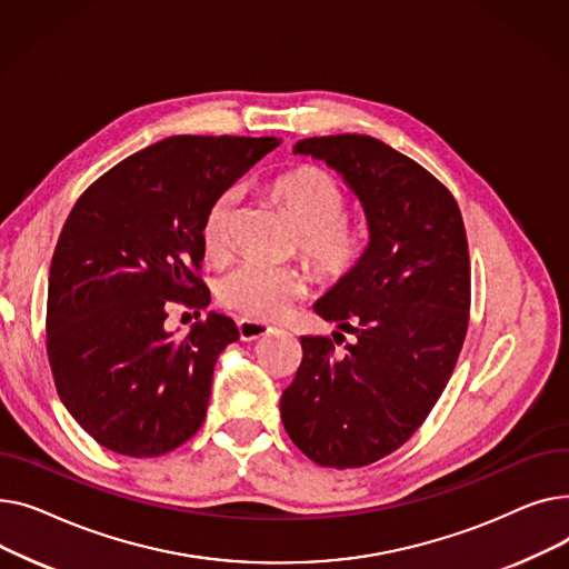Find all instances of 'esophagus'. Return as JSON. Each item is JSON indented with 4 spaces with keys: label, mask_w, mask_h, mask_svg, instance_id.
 <instances>
[{
    "label": "esophagus",
    "mask_w": 569,
    "mask_h": 569,
    "mask_svg": "<svg viewBox=\"0 0 569 569\" xmlns=\"http://www.w3.org/2000/svg\"><path fill=\"white\" fill-rule=\"evenodd\" d=\"M237 330H239V339L242 341H256V339H262L272 332V327H269L267 322L253 320V318H239Z\"/></svg>",
    "instance_id": "1"
}]
</instances>
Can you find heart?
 Instances as JSON below:
<instances>
[{
  "instance_id": "heart-1",
  "label": "heart",
  "mask_w": 569,
  "mask_h": 569,
  "mask_svg": "<svg viewBox=\"0 0 569 569\" xmlns=\"http://www.w3.org/2000/svg\"><path fill=\"white\" fill-rule=\"evenodd\" d=\"M274 198L302 230V251L318 272L332 279L350 274L360 264L369 232L360 221L341 217L346 193L337 179L316 166H300L279 174L272 182ZM237 191L228 189L209 204L202 221V249L212 260L230 251V219ZM307 295L300 272L264 262H242L219 283L223 307L256 318H283L297 300Z\"/></svg>"
}]
</instances>
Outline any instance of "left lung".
<instances>
[{"instance_id": "8db88e82", "label": "left lung", "mask_w": 569, "mask_h": 569, "mask_svg": "<svg viewBox=\"0 0 569 569\" xmlns=\"http://www.w3.org/2000/svg\"><path fill=\"white\" fill-rule=\"evenodd\" d=\"M295 154L346 179L365 207L369 247L313 305L353 343L335 353L332 339L302 337L281 420L318 466L362 468L422 427L455 371L470 311L466 228L429 170L371 136L307 138Z\"/></svg>"}]
</instances>
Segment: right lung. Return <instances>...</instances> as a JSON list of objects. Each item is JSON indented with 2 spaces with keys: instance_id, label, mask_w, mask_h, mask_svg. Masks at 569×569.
<instances>
[{
  "instance_id": "add662e5",
  "label": "right lung",
  "mask_w": 569,
  "mask_h": 569,
  "mask_svg": "<svg viewBox=\"0 0 569 569\" xmlns=\"http://www.w3.org/2000/svg\"><path fill=\"white\" fill-rule=\"evenodd\" d=\"M277 138L172 136L119 161L89 187L57 239L46 348L57 395L106 450L172 452L202 425L221 350L239 339L209 313L184 339L166 309H204L202 221Z\"/></svg>"
}]
</instances>
